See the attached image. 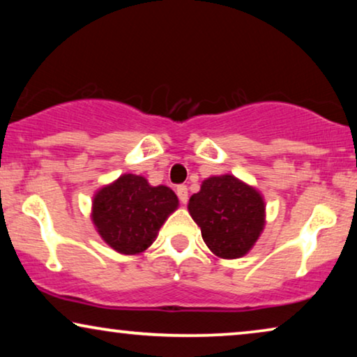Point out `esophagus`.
<instances>
[{"label": "esophagus", "instance_id": "1", "mask_svg": "<svg viewBox=\"0 0 357 357\" xmlns=\"http://www.w3.org/2000/svg\"><path fill=\"white\" fill-rule=\"evenodd\" d=\"M175 192H177V197L182 203H187L188 202V188L185 187V185H178L177 188H175Z\"/></svg>", "mask_w": 357, "mask_h": 357}]
</instances>
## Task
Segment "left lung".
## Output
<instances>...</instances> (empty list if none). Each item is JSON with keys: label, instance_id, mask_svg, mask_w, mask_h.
Returning a JSON list of instances; mask_svg holds the SVG:
<instances>
[{"label": "left lung", "instance_id": "left-lung-1", "mask_svg": "<svg viewBox=\"0 0 357 357\" xmlns=\"http://www.w3.org/2000/svg\"><path fill=\"white\" fill-rule=\"evenodd\" d=\"M188 211L209 250L227 260L245 255L265 226L261 195L229 174L204 180L190 198Z\"/></svg>", "mask_w": 357, "mask_h": 357}]
</instances>
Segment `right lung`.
<instances>
[{
	"instance_id": "add662e5",
	"label": "right lung",
	"mask_w": 357,
	"mask_h": 357,
	"mask_svg": "<svg viewBox=\"0 0 357 357\" xmlns=\"http://www.w3.org/2000/svg\"><path fill=\"white\" fill-rule=\"evenodd\" d=\"M177 206V195L169 187H151L141 175L125 174L96 193L92 221L114 250L136 255L154 242L160 226Z\"/></svg>"
}]
</instances>
